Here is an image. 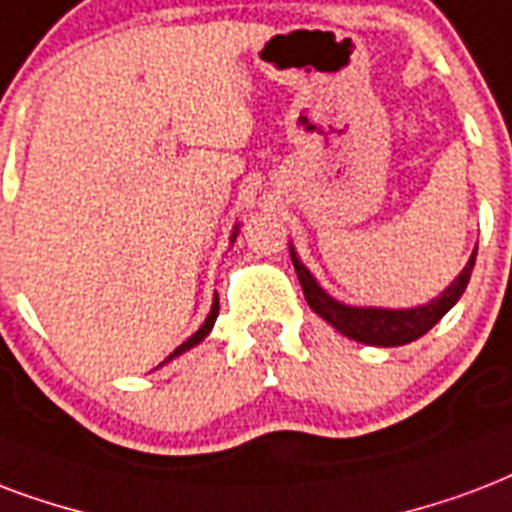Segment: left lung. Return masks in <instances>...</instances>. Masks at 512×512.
Instances as JSON below:
<instances>
[{"label":"left lung","mask_w":512,"mask_h":512,"mask_svg":"<svg viewBox=\"0 0 512 512\" xmlns=\"http://www.w3.org/2000/svg\"><path fill=\"white\" fill-rule=\"evenodd\" d=\"M290 255L300 287H303V295H306V303L311 306V311H317L319 317L325 319L327 325H333L338 333H343L351 341L365 343V346H405V343L416 341L424 333H429L456 306V300L462 298L464 287L470 282V273H473L478 247L470 255L462 273L448 284L446 290L440 292L438 298L416 308L346 306L341 300L330 298L319 287L311 271L298 260L295 249H290Z\"/></svg>","instance_id":"8db88e82"}]
</instances>
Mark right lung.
Segmentation results:
<instances>
[{
  "label": "right lung",
  "instance_id": "right-lung-1",
  "mask_svg": "<svg viewBox=\"0 0 512 512\" xmlns=\"http://www.w3.org/2000/svg\"><path fill=\"white\" fill-rule=\"evenodd\" d=\"M236 233H239V225H236V230H233V239H236ZM233 239H230V241H233ZM217 314H220V300L214 298V303H212V311H209V317H206V322H204V325L198 327V330H195V333L190 335V338H187V341L182 343V346H177V349L171 351L169 357H166V360H163V362L174 360V357H179V354H185L187 349H193V346H198V343L204 341L206 335L212 333L214 322H217Z\"/></svg>",
  "mask_w": 512,
  "mask_h": 512
}]
</instances>
